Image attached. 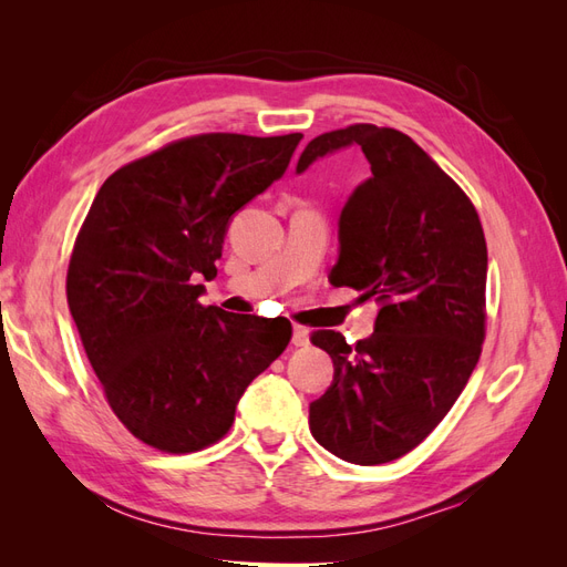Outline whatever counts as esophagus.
I'll return each instance as SVG.
<instances>
[{
    "label": "esophagus",
    "mask_w": 567,
    "mask_h": 567,
    "mask_svg": "<svg viewBox=\"0 0 567 567\" xmlns=\"http://www.w3.org/2000/svg\"><path fill=\"white\" fill-rule=\"evenodd\" d=\"M293 346L296 348L310 346V331H307L305 326H293Z\"/></svg>",
    "instance_id": "obj_1"
}]
</instances>
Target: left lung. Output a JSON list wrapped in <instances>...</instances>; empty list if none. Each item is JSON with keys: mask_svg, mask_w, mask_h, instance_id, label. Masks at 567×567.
<instances>
[{"mask_svg": "<svg viewBox=\"0 0 567 567\" xmlns=\"http://www.w3.org/2000/svg\"><path fill=\"white\" fill-rule=\"evenodd\" d=\"M362 146L371 177L340 213L333 286L381 302L369 338L312 342L333 383L310 404L321 447L359 466L409 454L435 431L483 352L487 244L471 198L400 130L357 123L305 146L298 173L342 146Z\"/></svg>", "mask_w": 567, "mask_h": 567, "instance_id": "8db88e82", "label": "left lung"}]
</instances>
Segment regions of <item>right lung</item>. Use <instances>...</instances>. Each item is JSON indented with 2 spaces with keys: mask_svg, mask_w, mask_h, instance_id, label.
<instances>
[{
  "mask_svg": "<svg viewBox=\"0 0 567 567\" xmlns=\"http://www.w3.org/2000/svg\"><path fill=\"white\" fill-rule=\"evenodd\" d=\"M302 134L208 132L104 182L78 231L65 296L106 402L153 450L192 454L229 433L236 404L290 340V321L198 302L236 210L279 179Z\"/></svg>",
  "mask_w": 567,
  "mask_h": 567,
  "instance_id": "obj_1",
  "label": "right lung"
}]
</instances>
